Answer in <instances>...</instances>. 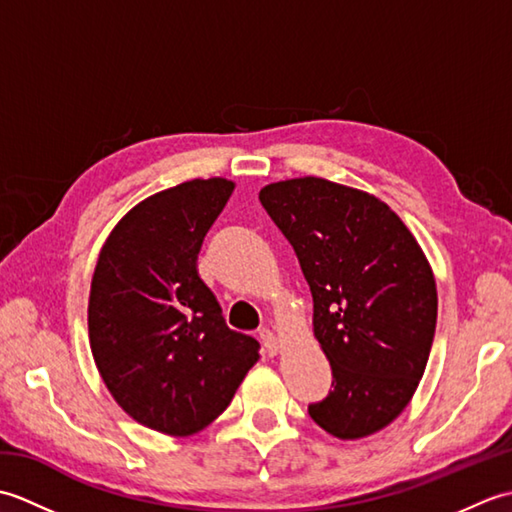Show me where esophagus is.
I'll list each match as a JSON object with an SVG mask.
<instances>
[{
	"label": "esophagus",
	"instance_id": "34e87169",
	"mask_svg": "<svg viewBox=\"0 0 512 512\" xmlns=\"http://www.w3.org/2000/svg\"><path fill=\"white\" fill-rule=\"evenodd\" d=\"M259 341L264 343L266 352H268L270 356H275V354L281 352V341L277 339L273 330H259Z\"/></svg>",
	"mask_w": 512,
	"mask_h": 512
}]
</instances>
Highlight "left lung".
<instances>
[{
  "label": "left lung",
  "mask_w": 512,
  "mask_h": 512,
  "mask_svg": "<svg viewBox=\"0 0 512 512\" xmlns=\"http://www.w3.org/2000/svg\"><path fill=\"white\" fill-rule=\"evenodd\" d=\"M259 200L299 257L332 367L334 389L310 418L339 440L372 436L405 411L427 369L438 319L429 259L383 200L347 184L290 178Z\"/></svg>",
  "instance_id": "8db88e82"
}]
</instances>
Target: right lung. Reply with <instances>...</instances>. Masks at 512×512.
<instances>
[{
  "instance_id": "add662e5",
  "label": "right lung",
  "mask_w": 512,
  "mask_h": 512,
  "mask_svg": "<svg viewBox=\"0 0 512 512\" xmlns=\"http://www.w3.org/2000/svg\"><path fill=\"white\" fill-rule=\"evenodd\" d=\"M233 191L228 178H195L149 195L116 222L94 266L96 369L129 418L165 436L209 427L259 361V343L226 328L198 273L204 235Z\"/></svg>"
}]
</instances>
